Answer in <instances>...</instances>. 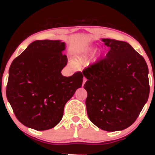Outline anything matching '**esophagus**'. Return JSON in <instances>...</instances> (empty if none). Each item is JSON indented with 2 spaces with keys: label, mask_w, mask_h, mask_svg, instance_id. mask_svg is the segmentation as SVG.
Wrapping results in <instances>:
<instances>
[{
  "label": "esophagus",
  "mask_w": 155,
  "mask_h": 155,
  "mask_svg": "<svg viewBox=\"0 0 155 155\" xmlns=\"http://www.w3.org/2000/svg\"><path fill=\"white\" fill-rule=\"evenodd\" d=\"M86 81H87V79H86V78H85V77H84V79H83V85L84 84Z\"/></svg>",
  "instance_id": "34e87169"
}]
</instances>
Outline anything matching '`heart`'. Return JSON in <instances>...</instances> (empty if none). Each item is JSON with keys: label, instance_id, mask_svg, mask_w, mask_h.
<instances>
[{"label": "heart", "instance_id": "heart-1", "mask_svg": "<svg viewBox=\"0 0 155 155\" xmlns=\"http://www.w3.org/2000/svg\"><path fill=\"white\" fill-rule=\"evenodd\" d=\"M92 51H93L92 48H88V49H86L82 51H81L79 54L76 57V63L78 65H84V64L87 63L89 58H90Z\"/></svg>", "mask_w": 155, "mask_h": 155}]
</instances>
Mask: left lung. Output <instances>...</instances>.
<instances>
[{"instance_id":"8db88e82","label":"left lung","mask_w":155,"mask_h":155,"mask_svg":"<svg viewBox=\"0 0 155 155\" xmlns=\"http://www.w3.org/2000/svg\"><path fill=\"white\" fill-rule=\"evenodd\" d=\"M106 58L84 70L86 107L90 121L104 130H122L139 116L149 98V69L127 42L103 38Z\"/></svg>"}]
</instances>
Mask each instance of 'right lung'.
I'll use <instances>...</instances> for the list:
<instances>
[{
	"label": "right lung",
	"mask_w": 155,
	"mask_h": 155,
	"mask_svg": "<svg viewBox=\"0 0 155 155\" xmlns=\"http://www.w3.org/2000/svg\"><path fill=\"white\" fill-rule=\"evenodd\" d=\"M65 44L38 40L16 58L9 68L6 97L16 117L25 126L46 130L56 126L65 105L82 85V73L63 76Z\"/></svg>",
	"instance_id": "obj_1"
}]
</instances>
